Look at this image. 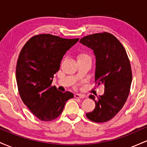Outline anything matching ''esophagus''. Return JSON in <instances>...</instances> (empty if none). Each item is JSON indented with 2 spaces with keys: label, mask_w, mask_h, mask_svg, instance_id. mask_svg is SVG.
Returning a JSON list of instances; mask_svg holds the SVG:
<instances>
[{
  "label": "esophagus",
  "mask_w": 147,
  "mask_h": 147,
  "mask_svg": "<svg viewBox=\"0 0 147 147\" xmlns=\"http://www.w3.org/2000/svg\"><path fill=\"white\" fill-rule=\"evenodd\" d=\"M75 98L83 99V98H85V95H81V94H75Z\"/></svg>",
  "instance_id": "esophagus-1"
}]
</instances>
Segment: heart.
<instances>
[{
    "label": "heart",
    "instance_id": "b5f03b06",
    "mask_svg": "<svg viewBox=\"0 0 147 147\" xmlns=\"http://www.w3.org/2000/svg\"><path fill=\"white\" fill-rule=\"evenodd\" d=\"M85 57H88L87 55H84V54H82V55H79V56H78V60L79 59H81L85 58Z\"/></svg>",
    "mask_w": 147,
    "mask_h": 147
}]
</instances>
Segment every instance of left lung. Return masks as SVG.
Masks as SVG:
<instances>
[{"instance_id":"8db88e82","label":"left lung","mask_w":147,"mask_h":147,"mask_svg":"<svg viewBox=\"0 0 147 147\" xmlns=\"http://www.w3.org/2000/svg\"><path fill=\"white\" fill-rule=\"evenodd\" d=\"M80 43L93 51L95 57V82L104 86V93L89 96L95 108L86 113L95 122H105L117 114L125 104L132 82V72L127 54L119 40L110 33H97L84 36Z\"/></svg>"}]
</instances>
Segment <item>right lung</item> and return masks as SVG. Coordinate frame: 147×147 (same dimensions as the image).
Listing matches in <instances>:
<instances>
[{
	"instance_id": "obj_1",
	"label": "right lung",
	"mask_w": 147,
	"mask_h": 147,
	"mask_svg": "<svg viewBox=\"0 0 147 147\" xmlns=\"http://www.w3.org/2000/svg\"><path fill=\"white\" fill-rule=\"evenodd\" d=\"M79 38L67 39L52 34L32 37L20 52L16 70L22 101L42 121H52L61 114L72 92L50 86L63 57Z\"/></svg>"
}]
</instances>
